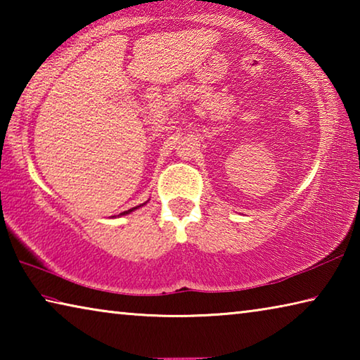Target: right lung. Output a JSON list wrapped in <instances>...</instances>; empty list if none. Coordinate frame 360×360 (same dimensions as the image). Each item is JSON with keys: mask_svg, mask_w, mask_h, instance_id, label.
<instances>
[{"mask_svg": "<svg viewBox=\"0 0 360 360\" xmlns=\"http://www.w3.org/2000/svg\"><path fill=\"white\" fill-rule=\"evenodd\" d=\"M146 203H148V202H146ZM146 203H143V205H139V206H135V208H131V210H129V211H124V212H120V214H119V217L120 216H127V214H130V212H133V211H136L138 208H141V206H144ZM114 217V216H112Z\"/></svg>", "mask_w": 360, "mask_h": 360, "instance_id": "add662e5", "label": "right lung"}]
</instances>
